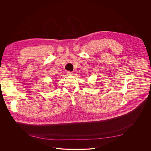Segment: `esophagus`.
Masks as SVG:
<instances>
[{
    "instance_id": "esophagus-1",
    "label": "esophagus",
    "mask_w": 151,
    "mask_h": 151,
    "mask_svg": "<svg viewBox=\"0 0 151 151\" xmlns=\"http://www.w3.org/2000/svg\"><path fill=\"white\" fill-rule=\"evenodd\" d=\"M67 74L68 75H72V72H71V71H67Z\"/></svg>"
}]
</instances>
